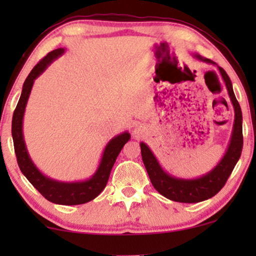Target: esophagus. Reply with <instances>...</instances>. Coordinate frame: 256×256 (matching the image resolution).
Listing matches in <instances>:
<instances>
[{
	"mask_svg": "<svg viewBox=\"0 0 256 256\" xmlns=\"http://www.w3.org/2000/svg\"><path fill=\"white\" fill-rule=\"evenodd\" d=\"M135 134H136V132H135Z\"/></svg>",
	"mask_w": 256,
	"mask_h": 256,
	"instance_id": "esophagus-1",
	"label": "esophagus"
}]
</instances>
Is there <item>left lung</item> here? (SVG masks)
Segmentation results:
<instances>
[{
	"label": "left lung",
	"mask_w": 256,
	"mask_h": 256,
	"mask_svg": "<svg viewBox=\"0 0 256 256\" xmlns=\"http://www.w3.org/2000/svg\"><path fill=\"white\" fill-rule=\"evenodd\" d=\"M194 58L208 62V64H216L211 59L202 58L199 54H194ZM218 70L224 82H225L230 99L232 101L234 107V118H234L233 132L232 136H230L228 148H227L226 154L224 155L222 160L216 164V168H213L208 174L196 178V180H183V178L170 176L169 174H166L162 169V166L157 162L156 157L154 156L148 146L143 142L140 143L143 163H144L146 170L149 174L152 184L160 194L170 199V200L180 202H199L212 198L226 184L230 174H232L234 166H236L241 156L244 144L242 113H241L240 104L238 102L236 94L233 92V86L230 76H227V73L222 68L218 66Z\"/></svg>",
	"instance_id": "left-lung-1"
}]
</instances>
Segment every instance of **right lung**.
<instances>
[{"instance_id":"obj_1","label":"right lung","mask_w":256,"mask_h":256,"mask_svg":"<svg viewBox=\"0 0 256 256\" xmlns=\"http://www.w3.org/2000/svg\"><path fill=\"white\" fill-rule=\"evenodd\" d=\"M64 48H59L48 52L34 68L31 70L30 74L28 76L26 82L23 84V90L20 98L17 104L16 110L12 115V135L14 141V148L17 163L22 174L28 178V180L37 188L38 192L46 198L48 202L59 205H79L85 204L93 200L101 194V191L106 188V184L110 178L112 168L116 160L118 154L124 148V146L129 141L130 134L128 132L115 136L108 142L104 148V152L101 157L100 166L90 180L84 182H74V183H64L51 180L44 176L37 169L29 154H28L26 142L23 138V116L26 110L28 99H29L31 88H32L34 79L45 71V68L51 64L54 59L64 54Z\"/></svg>"}]
</instances>
